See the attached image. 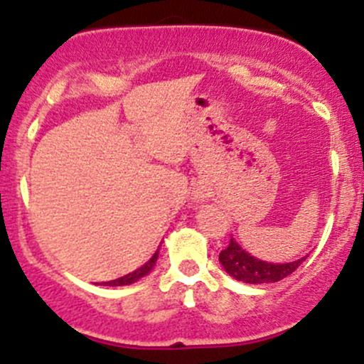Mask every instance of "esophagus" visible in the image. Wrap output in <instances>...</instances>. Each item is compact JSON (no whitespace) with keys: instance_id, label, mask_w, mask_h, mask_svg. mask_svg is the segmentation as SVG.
Returning a JSON list of instances; mask_svg holds the SVG:
<instances>
[{"instance_id":"1","label":"esophagus","mask_w":364,"mask_h":364,"mask_svg":"<svg viewBox=\"0 0 364 364\" xmlns=\"http://www.w3.org/2000/svg\"><path fill=\"white\" fill-rule=\"evenodd\" d=\"M193 197H196V200H204V199H205V193H203V192H197L196 196H193Z\"/></svg>"}]
</instances>
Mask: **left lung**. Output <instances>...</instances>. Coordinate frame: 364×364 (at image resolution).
I'll list each match as a JSON object with an SVG mask.
<instances>
[{
    "label": "left lung",
    "instance_id": "8db88e82",
    "mask_svg": "<svg viewBox=\"0 0 364 364\" xmlns=\"http://www.w3.org/2000/svg\"><path fill=\"white\" fill-rule=\"evenodd\" d=\"M218 259L223 269L236 280L245 282V284H273V282H280L294 273L297 267L306 260V257H301L294 262L287 264L264 262V260L255 259L247 250H243L234 241V237H230L229 247L220 252Z\"/></svg>",
    "mask_w": 364,
    "mask_h": 364
}]
</instances>
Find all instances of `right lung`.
<instances>
[{"instance_id": "add662e5", "label": "right lung", "mask_w": 364, "mask_h": 364, "mask_svg": "<svg viewBox=\"0 0 364 364\" xmlns=\"http://www.w3.org/2000/svg\"><path fill=\"white\" fill-rule=\"evenodd\" d=\"M156 259H159V250L155 252V255H153L151 259H149L148 262L144 264V266H141V267H139V269H135L134 273L124 274V277L117 278V280L104 282V285H111V287H117V285H130V284H134V282H137L139 278L146 277V274H148L149 271L153 269V266H155V264H156Z\"/></svg>"}]
</instances>
